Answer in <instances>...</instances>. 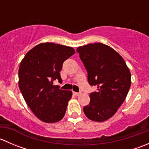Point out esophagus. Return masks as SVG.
Wrapping results in <instances>:
<instances>
[{"mask_svg":"<svg viewBox=\"0 0 149 149\" xmlns=\"http://www.w3.org/2000/svg\"><path fill=\"white\" fill-rule=\"evenodd\" d=\"M73 94L76 96H79L81 94V92H75V91H73Z\"/></svg>","mask_w":149,"mask_h":149,"instance_id":"34e87169","label":"esophagus"}]
</instances>
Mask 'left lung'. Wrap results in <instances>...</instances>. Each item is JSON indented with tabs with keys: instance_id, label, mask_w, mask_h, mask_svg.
<instances>
[{
	"instance_id": "8db88e82",
	"label": "left lung",
	"mask_w": 149,
	"mask_h": 149,
	"mask_svg": "<svg viewBox=\"0 0 149 149\" xmlns=\"http://www.w3.org/2000/svg\"><path fill=\"white\" fill-rule=\"evenodd\" d=\"M88 73V82L97 86L84 107L88 119L103 122L113 116L125 100L131 75L124 59L112 47L102 43L79 47L76 49Z\"/></svg>"
}]
</instances>
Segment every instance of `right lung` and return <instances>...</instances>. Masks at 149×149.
<instances>
[{"mask_svg":"<svg viewBox=\"0 0 149 149\" xmlns=\"http://www.w3.org/2000/svg\"><path fill=\"white\" fill-rule=\"evenodd\" d=\"M74 53L70 47L41 43L29 51L21 62L19 88L29 107L40 120L52 123L63 118L72 91L60 89L53 82H62L60 71L63 63Z\"/></svg>","mask_w":149,"mask_h":149,"instance_id":"obj_1","label":"right lung"}]
</instances>
